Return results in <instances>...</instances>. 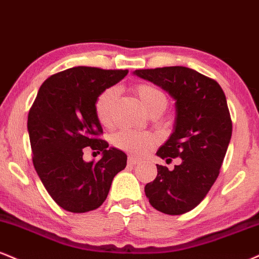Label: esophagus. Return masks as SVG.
I'll return each mask as SVG.
<instances>
[{
	"label": "esophagus",
	"mask_w": 259,
	"mask_h": 259,
	"mask_svg": "<svg viewBox=\"0 0 259 259\" xmlns=\"http://www.w3.org/2000/svg\"><path fill=\"white\" fill-rule=\"evenodd\" d=\"M140 164V160L135 159V158L132 157V155H129V158H127V165H130V166H136V165Z\"/></svg>",
	"instance_id": "obj_1"
}]
</instances>
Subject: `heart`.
I'll list each match as a JSON object with an SVG mask.
<instances>
[{
    "label": "heart",
    "instance_id": "1",
    "mask_svg": "<svg viewBox=\"0 0 259 259\" xmlns=\"http://www.w3.org/2000/svg\"><path fill=\"white\" fill-rule=\"evenodd\" d=\"M135 92L140 101L148 112L154 108L165 110L167 104L164 93L151 84H139ZM116 89L107 88L98 96L95 101V114L99 123L104 126H110L113 121V106L116 101ZM113 143L117 148L125 151L127 153L142 157L146 155L158 143V138L153 134L141 133L136 130L124 129L113 136Z\"/></svg>",
    "mask_w": 259,
    "mask_h": 259
}]
</instances>
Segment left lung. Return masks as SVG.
Returning a JSON list of instances; mask_svg holds the SVG:
<instances>
[{
    "instance_id": "1",
    "label": "left lung",
    "mask_w": 259,
    "mask_h": 259,
    "mask_svg": "<svg viewBox=\"0 0 259 259\" xmlns=\"http://www.w3.org/2000/svg\"><path fill=\"white\" fill-rule=\"evenodd\" d=\"M134 74L159 85L176 101L174 132L157 155L166 163L179 157L181 163L174 170L157 165L158 175L146 185V197L160 212L186 213L206 197L228 149L233 125L226 95L216 80L188 67L147 68Z\"/></svg>"
}]
</instances>
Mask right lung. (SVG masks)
Listing matches in <instances>:
<instances>
[{"mask_svg": "<svg viewBox=\"0 0 259 259\" xmlns=\"http://www.w3.org/2000/svg\"><path fill=\"white\" fill-rule=\"evenodd\" d=\"M127 70L77 66L47 78L27 117L32 161L59 206L74 213L101 206L113 177L125 169L126 154L108 147L95 114V101ZM85 147L101 151L96 163L82 160Z\"/></svg>", "mask_w": 259, "mask_h": 259, "instance_id": "add662e5", "label": "right lung"}]
</instances>
